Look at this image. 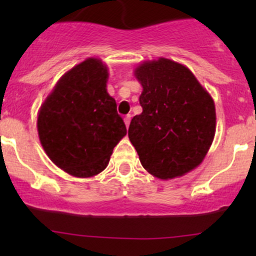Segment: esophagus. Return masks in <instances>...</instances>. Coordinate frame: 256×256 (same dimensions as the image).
I'll use <instances>...</instances> for the list:
<instances>
[{
	"mask_svg": "<svg viewBox=\"0 0 256 256\" xmlns=\"http://www.w3.org/2000/svg\"><path fill=\"white\" fill-rule=\"evenodd\" d=\"M124 121H125V125H126V128H128V125H130V121H131V115H128V116H125V118H124Z\"/></svg>",
	"mask_w": 256,
	"mask_h": 256,
	"instance_id": "34e87169",
	"label": "esophagus"
}]
</instances>
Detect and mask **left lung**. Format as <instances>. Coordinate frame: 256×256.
Masks as SVG:
<instances>
[{
    "label": "left lung",
    "instance_id": "left-lung-1",
    "mask_svg": "<svg viewBox=\"0 0 256 256\" xmlns=\"http://www.w3.org/2000/svg\"><path fill=\"white\" fill-rule=\"evenodd\" d=\"M142 112L128 138L147 172L161 180L183 176L202 164L216 134V106L187 66L160 58L135 69Z\"/></svg>",
    "mask_w": 256,
    "mask_h": 256
}]
</instances>
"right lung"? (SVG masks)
Instances as JSON below:
<instances>
[{"mask_svg": "<svg viewBox=\"0 0 256 256\" xmlns=\"http://www.w3.org/2000/svg\"><path fill=\"white\" fill-rule=\"evenodd\" d=\"M108 68L89 58L66 72L40 106V144L59 168L92 177L106 168L126 126L106 92Z\"/></svg>", "mask_w": 256, "mask_h": 256, "instance_id": "right-lung-1", "label": "right lung"}]
</instances>
